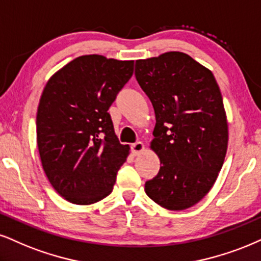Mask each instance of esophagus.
I'll return each instance as SVG.
<instances>
[{"label":"esophagus","mask_w":261,"mask_h":261,"mask_svg":"<svg viewBox=\"0 0 261 261\" xmlns=\"http://www.w3.org/2000/svg\"><path fill=\"white\" fill-rule=\"evenodd\" d=\"M130 149H132V152H133V155L137 156V155H140V153L145 150V145H144L141 141H137V143L132 144Z\"/></svg>","instance_id":"obj_1"}]
</instances>
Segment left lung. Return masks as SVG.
Listing matches in <instances>:
<instances>
[{
  "instance_id": "obj_1",
  "label": "left lung",
  "mask_w": 261,
  "mask_h": 261,
  "mask_svg": "<svg viewBox=\"0 0 261 261\" xmlns=\"http://www.w3.org/2000/svg\"><path fill=\"white\" fill-rule=\"evenodd\" d=\"M136 77L156 115L152 149L161 168L145 182L169 211L198 203L214 185L229 141L223 96L213 73L181 52L136 62Z\"/></svg>"
}]
</instances>
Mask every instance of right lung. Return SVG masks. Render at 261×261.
<instances>
[{
  "label": "right lung",
  "instance_id": "add662e5",
  "mask_svg": "<svg viewBox=\"0 0 261 261\" xmlns=\"http://www.w3.org/2000/svg\"><path fill=\"white\" fill-rule=\"evenodd\" d=\"M133 70V60L82 56L54 73L42 92L36 116L42 167L54 190L73 204L110 195L129 155L108 110Z\"/></svg>",
  "mask_w": 261,
  "mask_h": 261
}]
</instances>
